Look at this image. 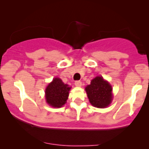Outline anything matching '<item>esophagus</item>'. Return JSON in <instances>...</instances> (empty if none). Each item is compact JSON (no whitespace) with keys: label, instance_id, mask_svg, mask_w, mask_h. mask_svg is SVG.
I'll return each instance as SVG.
<instances>
[{"label":"esophagus","instance_id":"34e87169","mask_svg":"<svg viewBox=\"0 0 149 149\" xmlns=\"http://www.w3.org/2000/svg\"><path fill=\"white\" fill-rule=\"evenodd\" d=\"M75 85L76 87H80L82 85V82L80 81V80H77V81L75 82Z\"/></svg>","mask_w":149,"mask_h":149}]
</instances>
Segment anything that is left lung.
<instances>
[{
	"label": "left lung",
	"instance_id": "8db88e82",
	"mask_svg": "<svg viewBox=\"0 0 149 149\" xmlns=\"http://www.w3.org/2000/svg\"><path fill=\"white\" fill-rule=\"evenodd\" d=\"M85 91L93 107L103 109L109 107L111 103L112 86L102 76H97L92 79L90 85L85 88Z\"/></svg>",
	"mask_w": 149,
	"mask_h": 149
}]
</instances>
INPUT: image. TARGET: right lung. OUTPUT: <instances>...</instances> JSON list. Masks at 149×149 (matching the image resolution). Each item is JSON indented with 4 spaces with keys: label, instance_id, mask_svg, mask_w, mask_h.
<instances>
[{
    "label": "right lung",
    "instance_id": "right-lung-1",
    "mask_svg": "<svg viewBox=\"0 0 149 149\" xmlns=\"http://www.w3.org/2000/svg\"><path fill=\"white\" fill-rule=\"evenodd\" d=\"M71 87L64 84L60 78H54L45 89V99L51 107L60 108L66 103Z\"/></svg>",
    "mask_w": 149,
    "mask_h": 149
}]
</instances>
